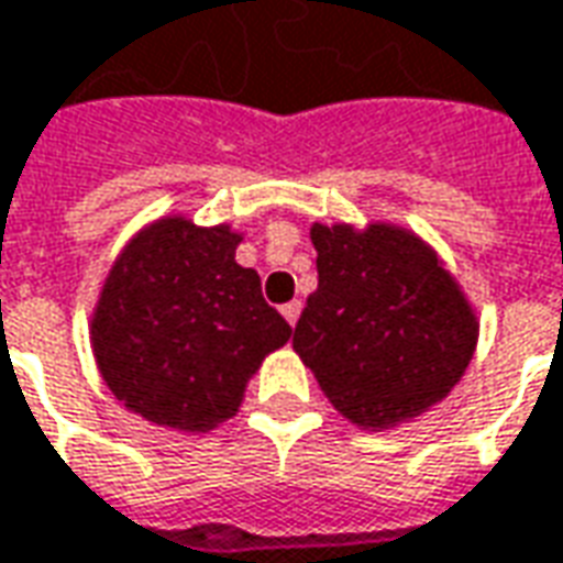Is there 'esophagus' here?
I'll use <instances>...</instances> for the list:
<instances>
[{
	"mask_svg": "<svg viewBox=\"0 0 563 563\" xmlns=\"http://www.w3.org/2000/svg\"><path fill=\"white\" fill-rule=\"evenodd\" d=\"M300 312H303V303H300V300H290V303H285V307H282V316L288 319V325H290V328L297 325V319H300Z\"/></svg>",
	"mask_w": 563,
	"mask_h": 563,
	"instance_id": "1",
	"label": "esophagus"
}]
</instances>
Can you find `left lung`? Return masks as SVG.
Returning <instances> with one entry per match:
<instances>
[{"label": "left lung", "mask_w": 563, "mask_h": 563, "mask_svg": "<svg viewBox=\"0 0 563 563\" xmlns=\"http://www.w3.org/2000/svg\"><path fill=\"white\" fill-rule=\"evenodd\" d=\"M319 288L294 328V350L334 409L390 428L455 387L477 322L440 260L394 225H312Z\"/></svg>", "instance_id": "left-lung-1"}]
</instances>
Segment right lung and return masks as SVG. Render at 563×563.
<instances>
[{
  "label": "right lung",
  "mask_w": 563,
  "mask_h": 563,
  "mask_svg": "<svg viewBox=\"0 0 563 563\" xmlns=\"http://www.w3.org/2000/svg\"><path fill=\"white\" fill-rule=\"evenodd\" d=\"M229 225L161 220L132 238L104 282L92 346L104 384L161 428L210 431L232 418L244 384L290 325L235 263Z\"/></svg>",
  "instance_id": "1"
}]
</instances>
